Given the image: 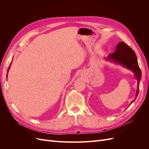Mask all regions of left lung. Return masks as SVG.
<instances>
[{
	"label": "left lung",
	"instance_id": "left-lung-1",
	"mask_svg": "<svg viewBox=\"0 0 149 149\" xmlns=\"http://www.w3.org/2000/svg\"><path fill=\"white\" fill-rule=\"evenodd\" d=\"M106 60L117 63L118 64H121L126 68L129 69L135 73V78L137 80L138 84L136 97H135V100H136L139 94V83L142 77V73L138 65L136 53L133 49L124 42H121L117 45L116 51L114 53L109 54V56L106 58ZM135 100H133L130 104H132Z\"/></svg>",
	"mask_w": 149,
	"mask_h": 149
}]
</instances>
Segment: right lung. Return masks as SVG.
Wrapping results in <instances>:
<instances>
[{
  "mask_svg": "<svg viewBox=\"0 0 149 149\" xmlns=\"http://www.w3.org/2000/svg\"><path fill=\"white\" fill-rule=\"evenodd\" d=\"M11 64V63H10ZM10 65H9V66H8V70H7V72L8 71V70H9V68H10Z\"/></svg>",
  "mask_w": 149,
  "mask_h": 149,
  "instance_id": "add662e5",
  "label": "right lung"
}]
</instances>
